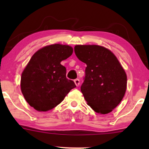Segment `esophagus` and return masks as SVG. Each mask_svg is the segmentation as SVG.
<instances>
[{
	"mask_svg": "<svg viewBox=\"0 0 149 149\" xmlns=\"http://www.w3.org/2000/svg\"><path fill=\"white\" fill-rule=\"evenodd\" d=\"M74 83L76 85V86H79L80 85V80L78 78H76V79L74 80Z\"/></svg>",
	"mask_w": 149,
	"mask_h": 149,
	"instance_id": "34e87169",
	"label": "esophagus"
}]
</instances>
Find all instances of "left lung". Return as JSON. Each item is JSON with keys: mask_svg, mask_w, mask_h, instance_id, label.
<instances>
[{"mask_svg": "<svg viewBox=\"0 0 149 149\" xmlns=\"http://www.w3.org/2000/svg\"><path fill=\"white\" fill-rule=\"evenodd\" d=\"M74 52L85 64V76L80 90L95 112H111L123 98L127 76L111 51L96 45H76Z\"/></svg>", "mask_w": 149, "mask_h": 149, "instance_id": "8db88e82", "label": "left lung"}]
</instances>
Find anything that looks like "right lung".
Here are the masks:
<instances>
[{"label":"right lung","mask_w":149,"mask_h":149,"mask_svg":"<svg viewBox=\"0 0 149 149\" xmlns=\"http://www.w3.org/2000/svg\"><path fill=\"white\" fill-rule=\"evenodd\" d=\"M71 46L54 44L38 50L21 77V90L27 103L38 111H47L64 100L74 82L66 78L61 61L72 54Z\"/></svg>","instance_id":"obj_1"}]
</instances>
